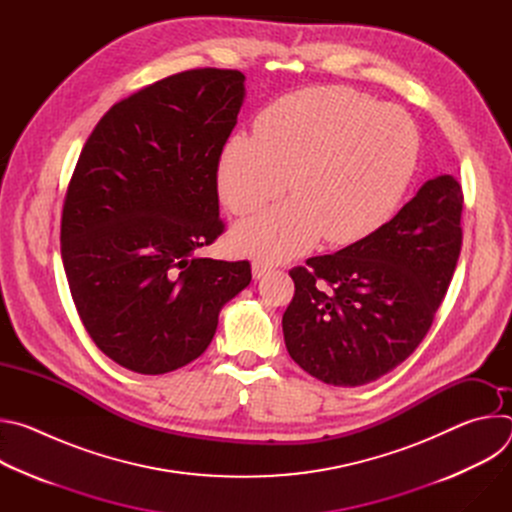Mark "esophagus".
<instances>
[{"label":"esophagus","instance_id":"esophagus-1","mask_svg":"<svg viewBox=\"0 0 512 512\" xmlns=\"http://www.w3.org/2000/svg\"><path fill=\"white\" fill-rule=\"evenodd\" d=\"M251 271H253V277L255 279H259V277H263L265 273H269V271H273V265L271 263H267V261H253V267H251Z\"/></svg>","mask_w":512,"mask_h":512}]
</instances>
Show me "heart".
Returning a JSON list of instances; mask_svg holds the SVG:
<instances>
[{
  "label": "heart",
  "mask_w": 512,
  "mask_h": 512,
  "mask_svg": "<svg viewBox=\"0 0 512 512\" xmlns=\"http://www.w3.org/2000/svg\"><path fill=\"white\" fill-rule=\"evenodd\" d=\"M413 121L350 87H312L267 105L253 137L235 135L218 160V194L247 216L287 190L291 200L237 225L247 255L285 259L322 235L348 245L377 231L397 208L417 162Z\"/></svg>",
  "instance_id": "obj_1"
}]
</instances>
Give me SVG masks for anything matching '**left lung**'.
<instances>
[{
	"mask_svg": "<svg viewBox=\"0 0 512 512\" xmlns=\"http://www.w3.org/2000/svg\"><path fill=\"white\" fill-rule=\"evenodd\" d=\"M464 192L454 176L427 180L375 233L289 269L283 312L289 356L334 387L377 381L429 332L462 249Z\"/></svg>",
	"mask_w": 512,
	"mask_h": 512,
	"instance_id": "obj_1",
	"label": "left lung"
}]
</instances>
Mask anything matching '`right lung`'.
Listing matches in <instances>:
<instances>
[{
	"label": "right lung",
	"mask_w": 512,
	"mask_h": 512,
	"mask_svg": "<svg viewBox=\"0 0 512 512\" xmlns=\"http://www.w3.org/2000/svg\"><path fill=\"white\" fill-rule=\"evenodd\" d=\"M245 75L178 72L115 103L66 188L60 251L79 318L111 360L164 375L210 344L218 312L251 281L249 261L198 257L225 233L218 160Z\"/></svg>",
	"instance_id": "add662e5"
}]
</instances>
